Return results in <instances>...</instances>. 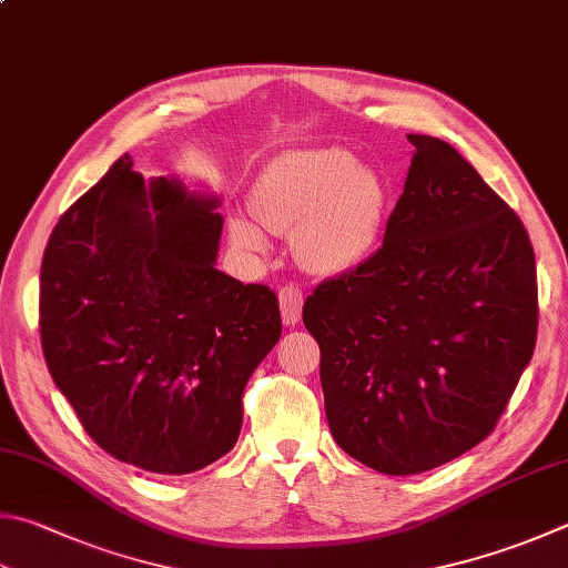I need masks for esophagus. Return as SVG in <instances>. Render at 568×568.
I'll use <instances>...</instances> for the list:
<instances>
[{"instance_id":"esophagus-1","label":"esophagus","mask_w":568,"mask_h":568,"mask_svg":"<svg viewBox=\"0 0 568 568\" xmlns=\"http://www.w3.org/2000/svg\"><path fill=\"white\" fill-rule=\"evenodd\" d=\"M302 306H304V294L298 286H284L280 292V308H282V321L286 326H296L302 321Z\"/></svg>"}]
</instances>
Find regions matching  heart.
Instances as JSON below:
<instances>
[{
	"instance_id": "obj_1",
	"label": "heart",
	"mask_w": 568,
	"mask_h": 568,
	"mask_svg": "<svg viewBox=\"0 0 568 568\" xmlns=\"http://www.w3.org/2000/svg\"><path fill=\"white\" fill-rule=\"evenodd\" d=\"M385 210L381 175L344 148L274 158L250 195L252 217L270 232H296L298 260L316 274H344L366 262L381 242ZM232 240L254 254L266 250L264 232L247 220L232 222Z\"/></svg>"
}]
</instances>
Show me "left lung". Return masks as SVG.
<instances>
[{"mask_svg": "<svg viewBox=\"0 0 568 568\" xmlns=\"http://www.w3.org/2000/svg\"><path fill=\"white\" fill-rule=\"evenodd\" d=\"M415 145L383 247L314 288L331 435L383 475H417L495 430L537 344V264L505 200L450 143Z\"/></svg>", "mask_w": 568, "mask_h": 568, "instance_id": "8db88e82", "label": "left lung"}]
</instances>
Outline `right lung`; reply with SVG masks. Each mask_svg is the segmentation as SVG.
Segmentation results:
<instances>
[{"instance_id":"add662e5","label":"right lung","mask_w":568,"mask_h":568,"mask_svg":"<svg viewBox=\"0 0 568 568\" xmlns=\"http://www.w3.org/2000/svg\"><path fill=\"white\" fill-rule=\"evenodd\" d=\"M220 197L143 180L123 155L53 227L41 348L95 445L187 475L240 437L242 393L282 336L270 286L220 272Z\"/></svg>"}]
</instances>
